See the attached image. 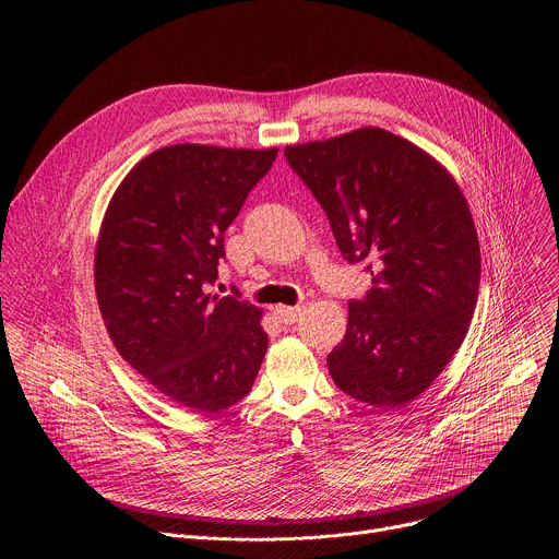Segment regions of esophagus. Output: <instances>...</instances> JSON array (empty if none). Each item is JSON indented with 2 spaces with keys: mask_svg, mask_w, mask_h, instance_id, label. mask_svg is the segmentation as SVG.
<instances>
[{
  "mask_svg": "<svg viewBox=\"0 0 559 559\" xmlns=\"http://www.w3.org/2000/svg\"><path fill=\"white\" fill-rule=\"evenodd\" d=\"M274 316L278 318L281 323H285V325H294L298 318L302 316V309L300 307H285V305H276L274 307Z\"/></svg>",
  "mask_w": 559,
  "mask_h": 559,
  "instance_id": "1",
  "label": "esophagus"
}]
</instances>
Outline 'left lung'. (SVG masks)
I'll return each mask as SVG.
<instances>
[{
	"mask_svg": "<svg viewBox=\"0 0 559 559\" xmlns=\"http://www.w3.org/2000/svg\"><path fill=\"white\" fill-rule=\"evenodd\" d=\"M285 156L328 212L341 254L373 261V287L349 302L330 373L360 403L405 407L442 373L471 325L480 243L468 203L431 154L382 128L287 145Z\"/></svg>",
	"mask_w": 559,
	"mask_h": 559,
	"instance_id": "obj_1",
	"label": "left lung"
}]
</instances>
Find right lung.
Returning <instances> with one entry per match:
<instances>
[{"label":"right lung","instance_id":"1","mask_svg":"<svg viewBox=\"0 0 559 559\" xmlns=\"http://www.w3.org/2000/svg\"><path fill=\"white\" fill-rule=\"evenodd\" d=\"M278 147L177 143L126 175L102 221L95 292L121 358L194 414H218L254 384L267 352L263 309L210 294L223 231Z\"/></svg>","mask_w":559,"mask_h":559}]
</instances>
